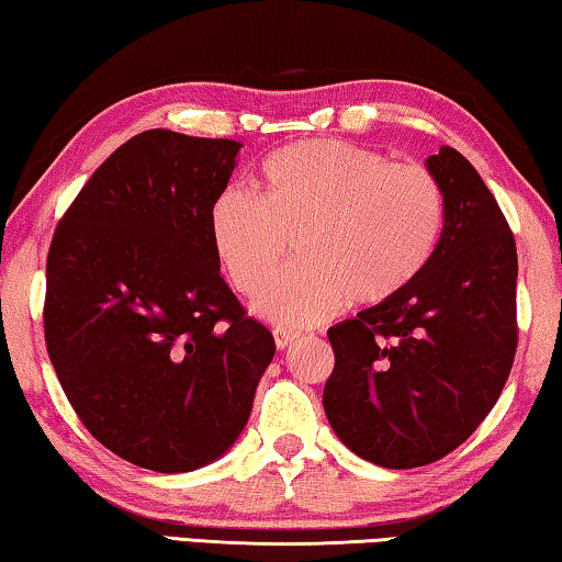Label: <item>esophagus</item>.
<instances>
[{
  "label": "esophagus",
  "instance_id": "esophagus-1",
  "mask_svg": "<svg viewBox=\"0 0 562 562\" xmlns=\"http://www.w3.org/2000/svg\"><path fill=\"white\" fill-rule=\"evenodd\" d=\"M272 335H274V345H278V349H288V347H292V345H294V341L300 339L297 331H292V329H280V327L274 329Z\"/></svg>",
  "mask_w": 562,
  "mask_h": 562
}]
</instances>
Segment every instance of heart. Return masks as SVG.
I'll return each instance as SVG.
<instances>
[{"instance_id":"heart-1","label":"heart","mask_w":562,"mask_h":562,"mask_svg":"<svg viewBox=\"0 0 562 562\" xmlns=\"http://www.w3.org/2000/svg\"><path fill=\"white\" fill-rule=\"evenodd\" d=\"M260 198L227 188L207 233L235 292H260L295 240L299 262L262 291L255 312L282 327H310L347 302L394 300L429 262L443 225L439 180L422 164L389 160L335 138L282 146L260 168Z\"/></svg>"}]
</instances>
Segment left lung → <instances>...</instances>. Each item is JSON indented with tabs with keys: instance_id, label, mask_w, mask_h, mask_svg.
I'll list each match as a JSON object with an SVG mask.
<instances>
[{
	"instance_id": "1",
	"label": "left lung",
	"mask_w": 562,
	"mask_h": 562,
	"mask_svg": "<svg viewBox=\"0 0 562 562\" xmlns=\"http://www.w3.org/2000/svg\"><path fill=\"white\" fill-rule=\"evenodd\" d=\"M426 168L443 193L429 262L394 300L327 331L322 404L347 449L416 469L469 439L506 386L518 347L516 240L479 170L441 146Z\"/></svg>"
}]
</instances>
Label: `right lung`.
<instances>
[{"mask_svg": "<svg viewBox=\"0 0 562 562\" xmlns=\"http://www.w3.org/2000/svg\"><path fill=\"white\" fill-rule=\"evenodd\" d=\"M240 146L138 133L93 170L52 237L54 372L93 439L140 469L183 473L223 456L274 357L207 233Z\"/></svg>", "mask_w": 562, "mask_h": 562, "instance_id": "add662e5", "label": "right lung"}]
</instances>
